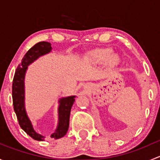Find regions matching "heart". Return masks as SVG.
<instances>
[{"mask_svg":"<svg viewBox=\"0 0 160 160\" xmlns=\"http://www.w3.org/2000/svg\"><path fill=\"white\" fill-rule=\"evenodd\" d=\"M90 60L96 63H104L107 62L110 67H114L118 62V57L113 54V49L109 47L98 48L89 53Z\"/></svg>","mask_w":160,"mask_h":160,"instance_id":"1","label":"heart"}]
</instances>
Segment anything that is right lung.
I'll list each match as a JSON object with an SVG mask.
<instances>
[{"label": "right lung", "instance_id": "1", "mask_svg": "<svg viewBox=\"0 0 160 160\" xmlns=\"http://www.w3.org/2000/svg\"><path fill=\"white\" fill-rule=\"evenodd\" d=\"M51 44L48 42H40L34 45L24 56L22 62L18 67L14 73L12 83V100L14 110L17 116L19 125L33 139L42 141L44 136L36 133L33 129L32 123L28 119L25 110V90L24 79L28 66L37 58L51 51ZM75 96H70L59 99V124L51 138L58 139L67 134L70 125V110L75 101Z\"/></svg>", "mask_w": 160, "mask_h": 160}]
</instances>
